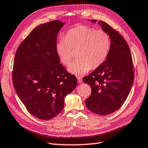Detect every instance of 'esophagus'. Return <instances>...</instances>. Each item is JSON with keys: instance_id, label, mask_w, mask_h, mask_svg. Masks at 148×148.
I'll list each match as a JSON object with an SVG mask.
<instances>
[{"instance_id": "34e87169", "label": "esophagus", "mask_w": 148, "mask_h": 148, "mask_svg": "<svg viewBox=\"0 0 148 148\" xmlns=\"http://www.w3.org/2000/svg\"><path fill=\"white\" fill-rule=\"evenodd\" d=\"M77 81H78L79 83L82 82V79L81 77H80V76H77Z\"/></svg>"}]
</instances>
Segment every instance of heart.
I'll use <instances>...</instances> for the list:
<instances>
[{
  "label": "heart",
  "instance_id": "1",
  "mask_svg": "<svg viewBox=\"0 0 148 148\" xmlns=\"http://www.w3.org/2000/svg\"><path fill=\"white\" fill-rule=\"evenodd\" d=\"M110 47V38L105 31L81 25L69 30L65 37L59 40L56 52L60 61L68 66L74 51H78L79 58L71 63L68 70L73 74L80 75L88 73L91 67L97 68L104 62Z\"/></svg>",
  "mask_w": 148,
  "mask_h": 148
}]
</instances>
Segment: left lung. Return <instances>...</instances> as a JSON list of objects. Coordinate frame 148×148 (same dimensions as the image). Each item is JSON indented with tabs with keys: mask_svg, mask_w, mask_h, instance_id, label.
<instances>
[{
	"mask_svg": "<svg viewBox=\"0 0 148 148\" xmlns=\"http://www.w3.org/2000/svg\"><path fill=\"white\" fill-rule=\"evenodd\" d=\"M97 23L110 38V51L105 62L83 80L91 88V96L85 101L86 107L96 114L106 115L116 111L126 100L134 73L132 55L123 36L105 22Z\"/></svg>",
	"mask_w": 148,
	"mask_h": 148,
	"instance_id": "1",
	"label": "left lung"
}]
</instances>
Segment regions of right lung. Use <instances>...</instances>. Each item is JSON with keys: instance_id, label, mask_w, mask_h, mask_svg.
I'll use <instances>...</instances> for the list:
<instances>
[{"instance_id": "obj_1", "label": "right lung", "mask_w": 148, "mask_h": 148, "mask_svg": "<svg viewBox=\"0 0 148 148\" xmlns=\"http://www.w3.org/2000/svg\"><path fill=\"white\" fill-rule=\"evenodd\" d=\"M65 24L60 21L42 24L21 43L15 54L13 84L19 99L33 116L51 119L63 110L66 96L77 84L60 64L57 36Z\"/></svg>"}]
</instances>
